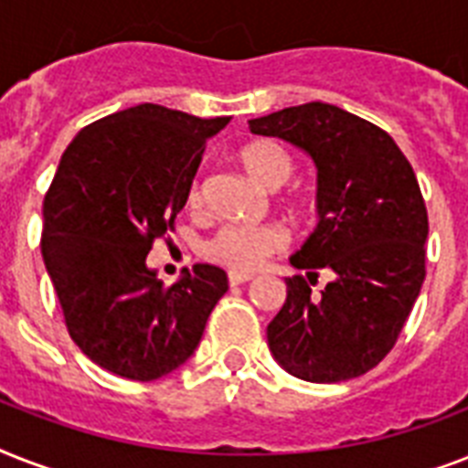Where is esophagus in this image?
<instances>
[{
  "label": "esophagus",
  "mask_w": 468,
  "mask_h": 468,
  "mask_svg": "<svg viewBox=\"0 0 468 468\" xmlns=\"http://www.w3.org/2000/svg\"><path fill=\"white\" fill-rule=\"evenodd\" d=\"M250 279H252L250 271H228V282H230V286H240L245 284V282H250Z\"/></svg>",
  "instance_id": "1"
}]
</instances>
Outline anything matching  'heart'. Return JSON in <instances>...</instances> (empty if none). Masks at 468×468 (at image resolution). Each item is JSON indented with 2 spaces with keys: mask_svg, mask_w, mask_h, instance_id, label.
Segmentation results:
<instances>
[{
  "mask_svg": "<svg viewBox=\"0 0 468 468\" xmlns=\"http://www.w3.org/2000/svg\"><path fill=\"white\" fill-rule=\"evenodd\" d=\"M238 162L264 189H279L292 179L293 157L274 141H252L238 153ZM201 206V184L191 182L186 189V208L197 211ZM284 233L277 226H252V223H228L206 242V257L226 264L235 271L257 270L267 257L284 248Z\"/></svg>",
  "mask_w": 468,
  "mask_h": 468,
  "instance_id": "obj_1",
  "label": "heart"
}]
</instances>
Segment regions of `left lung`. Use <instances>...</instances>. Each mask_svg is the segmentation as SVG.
<instances>
[{"instance_id": "1", "label": "left lung", "mask_w": 468, "mask_h": 468, "mask_svg": "<svg viewBox=\"0 0 468 468\" xmlns=\"http://www.w3.org/2000/svg\"><path fill=\"white\" fill-rule=\"evenodd\" d=\"M250 131L299 145L318 167V228L292 257L308 279H286L267 325L271 355L303 381L362 377L393 349L425 282L428 208L413 167L386 131L323 101L252 119ZM320 269L335 279L313 294Z\"/></svg>"}]
</instances>
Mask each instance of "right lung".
<instances>
[{
  "instance_id": "right-lung-1",
  "label": "right lung",
  "mask_w": 468,
  "mask_h": 468,
  "mask_svg": "<svg viewBox=\"0 0 468 468\" xmlns=\"http://www.w3.org/2000/svg\"><path fill=\"white\" fill-rule=\"evenodd\" d=\"M228 116L198 119L160 104L82 128L43 201V262L75 345L101 369L153 381L194 355L226 271L197 264L165 286L145 257L175 230L206 141Z\"/></svg>"
}]
</instances>
